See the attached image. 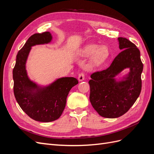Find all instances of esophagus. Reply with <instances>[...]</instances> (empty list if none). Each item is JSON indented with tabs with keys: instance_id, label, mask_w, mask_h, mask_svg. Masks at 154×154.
<instances>
[{
	"instance_id": "obj_1",
	"label": "esophagus",
	"mask_w": 154,
	"mask_h": 154,
	"mask_svg": "<svg viewBox=\"0 0 154 154\" xmlns=\"http://www.w3.org/2000/svg\"><path fill=\"white\" fill-rule=\"evenodd\" d=\"M84 79H85V74H84V72H80V74H79V75H78V80H79V81L82 82L83 80H84Z\"/></svg>"
}]
</instances>
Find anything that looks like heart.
<instances>
[{
	"label": "heart",
	"mask_w": 154,
	"mask_h": 154,
	"mask_svg": "<svg viewBox=\"0 0 154 154\" xmlns=\"http://www.w3.org/2000/svg\"><path fill=\"white\" fill-rule=\"evenodd\" d=\"M81 54L83 57L93 55L88 64V67L94 68L100 66L109 57V51L106 46H101L96 44H89L85 46L82 51Z\"/></svg>",
	"instance_id": "b5f03b06"
}]
</instances>
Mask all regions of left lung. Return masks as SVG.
Wrapping results in <instances>:
<instances>
[{
	"mask_svg": "<svg viewBox=\"0 0 154 154\" xmlns=\"http://www.w3.org/2000/svg\"><path fill=\"white\" fill-rule=\"evenodd\" d=\"M118 54L110 66L105 70L93 72L88 82L91 103L97 112L107 118H116L131 108L140 94L143 64L140 51L132 42L119 37ZM125 68L131 72L126 80L115 82L113 77Z\"/></svg>",
	"mask_w": 154,
	"mask_h": 154,
	"instance_id": "obj_1",
	"label": "left lung"
}]
</instances>
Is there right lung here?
<instances>
[{
    "instance_id": "obj_1",
    "label": "right lung",
    "mask_w": 154,
    "mask_h": 154,
    "mask_svg": "<svg viewBox=\"0 0 154 154\" xmlns=\"http://www.w3.org/2000/svg\"><path fill=\"white\" fill-rule=\"evenodd\" d=\"M51 39L52 36L49 32L31 35L18 52L13 70V92L17 103L31 119L40 122H53L61 116L70 90L78 83L75 78L65 77L39 89L27 77L26 62L31 47L49 43ZM35 88L37 91L32 92Z\"/></svg>"
}]
</instances>
